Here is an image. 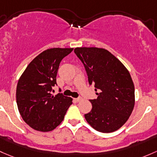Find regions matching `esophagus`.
<instances>
[{
    "label": "esophagus",
    "instance_id": "esophagus-1",
    "mask_svg": "<svg viewBox=\"0 0 157 157\" xmlns=\"http://www.w3.org/2000/svg\"><path fill=\"white\" fill-rule=\"evenodd\" d=\"M74 100H75L77 102H79V101H80L83 100V98H82V97H78V98H74Z\"/></svg>",
    "mask_w": 157,
    "mask_h": 157
}]
</instances>
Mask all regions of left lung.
Here are the masks:
<instances>
[{"label":"left lung","mask_w":157,"mask_h":157,"mask_svg":"<svg viewBox=\"0 0 157 157\" xmlns=\"http://www.w3.org/2000/svg\"><path fill=\"white\" fill-rule=\"evenodd\" d=\"M74 52L85 67L89 84L99 92L96 99L90 100L92 108L84 115L87 123L101 132L117 131L135 106V86L129 72L105 49L77 47Z\"/></svg>","instance_id":"obj_1"}]
</instances>
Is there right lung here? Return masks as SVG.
<instances>
[{
    "instance_id": "obj_1",
    "label": "right lung",
    "mask_w": 157,
    "mask_h": 157,
    "mask_svg": "<svg viewBox=\"0 0 157 157\" xmlns=\"http://www.w3.org/2000/svg\"><path fill=\"white\" fill-rule=\"evenodd\" d=\"M73 48H51L36 56L18 81L16 103L25 122L40 132L53 130L64 120L72 98L51 94L59 64Z\"/></svg>"
}]
</instances>
